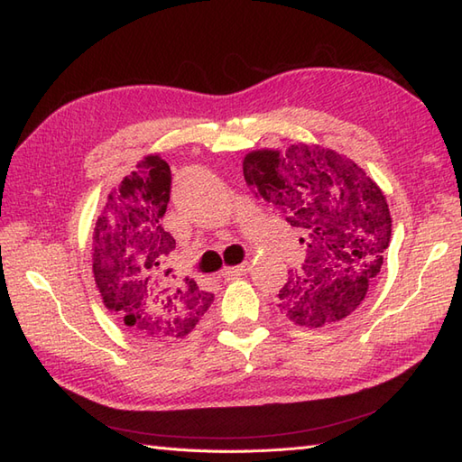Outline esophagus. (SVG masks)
I'll list each match as a JSON object with an SVG mask.
<instances>
[{
	"label": "esophagus",
	"instance_id": "obj_1",
	"mask_svg": "<svg viewBox=\"0 0 462 462\" xmlns=\"http://www.w3.org/2000/svg\"><path fill=\"white\" fill-rule=\"evenodd\" d=\"M250 270V263H240V266H230V268H224L222 270V278L224 280H236V278H240V276H244V273H246Z\"/></svg>",
	"mask_w": 462,
	"mask_h": 462
}]
</instances>
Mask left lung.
<instances>
[{
  "mask_svg": "<svg viewBox=\"0 0 462 462\" xmlns=\"http://www.w3.org/2000/svg\"><path fill=\"white\" fill-rule=\"evenodd\" d=\"M244 179L301 232L308 258L278 293L296 326L323 328L357 310L377 282L391 214L377 182L349 156L313 143L244 156Z\"/></svg>",
  "mask_w": 462,
  "mask_h": 462,
  "instance_id": "8db88e82",
  "label": "left lung"
}]
</instances>
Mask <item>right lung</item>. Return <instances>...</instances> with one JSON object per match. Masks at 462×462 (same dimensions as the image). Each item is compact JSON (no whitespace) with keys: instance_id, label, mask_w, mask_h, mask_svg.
Wrapping results in <instances>:
<instances>
[{"instance_id":"right-lung-1","label":"right lung","mask_w":462,"mask_h":462,"mask_svg":"<svg viewBox=\"0 0 462 462\" xmlns=\"http://www.w3.org/2000/svg\"><path fill=\"white\" fill-rule=\"evenodd\" d=\"M171 166L146 154L106 196L95 222L91 263L103 306L146 341L172 343L192 333L214 296L171 268L176 240L164 230Z\"/></svg>"}]
</instances>
